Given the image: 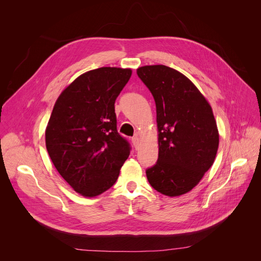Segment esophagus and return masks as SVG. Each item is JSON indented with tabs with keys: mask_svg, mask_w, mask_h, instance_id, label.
Here are the masks:
<instances>
[{
	"mask_svg": "<svg viewBox=\"0 0 261 261\" xmlns=\"http://www.w3.org/2000/svg\"><path fill=\"white\" fill-rule=\"evenodd\" d=\"M132 144L135 147V149H138V147L140 145V139L138 138V136H135V138H132Z\"/></svg>",
	"mask_w": 261,
	"mask_h": 261,
	"instance_id": "obj_1",
	"label": "esophagus"
}]
</instances>
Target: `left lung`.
<instances>
[{
  "instance_id": "8db88e82",
  "label": "left lung",
  "mask_w": 261,
  "mask_h": 261,
  "mask_svg": "<svg viewBox=\"0 0 261 261\" xmlns=\"http://www.w3.org/2000/svg\"><path fill=\"white\" fill-rule=\"evenodd\" d=\"M136 73L156 107L159 159L146 170L147 179L163 195H184L198 185L217 154L219 133L212 107L174 68L145 65Z\"/></svg>"
}]
</instances>
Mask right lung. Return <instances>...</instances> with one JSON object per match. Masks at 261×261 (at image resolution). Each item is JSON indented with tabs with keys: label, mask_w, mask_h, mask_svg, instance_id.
Instances as JSON below:
<instances>
[{
	"label": "right lung",
	"mask_w": 261,
	"mask_h": 261,
	"mask_svg": "<svg viewBox=\"0 0 261 261\" xmlns=\"http://www.w3.org/2000/svg\"><path fill=\"white\" fill-rule=\"evenodd\" d=\"M130 68L99 67L77 77L54 106L45 130L49 158L76 193L96 197L112 187L130 144L117 132L115 100Z\"/></svg>",
	"instance_id": "1"
}]
</instances>
